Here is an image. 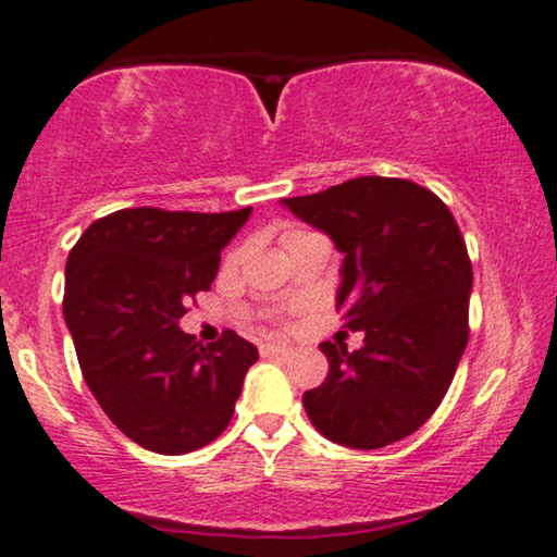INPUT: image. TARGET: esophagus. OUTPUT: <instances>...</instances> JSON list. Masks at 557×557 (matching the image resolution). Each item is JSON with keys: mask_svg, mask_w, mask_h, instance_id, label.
<instances>
[{"mask_svg": "<svg viewBox=\"0 0 557 557\" xmlns=\"http://www.w3.org/2000/svg\"><path fill=\"white\" fill-rule=\"evenodd\" d=\"M293 347L280 345V343H267L261 345V358H280V355H290Z\"/></svg>", "mask_w": 557, "mask_h": 557, "instance_id": "obj_1", "label": "esophagus"}]
</instances>
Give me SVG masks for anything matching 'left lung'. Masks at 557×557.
Listing matches in <instances>:
<instances>
[{
  "label": "left lung",
  "mask_w": 557,
  "mask_h": 557,
  "mask_svg": "<svg viewBox=\"0 0 557 557\" xmlns=\"http://www.w3.org/2000/svg\"><path fill=\"white\" fill-rule=\"evenodd\" d=\"M343 253L337 308L363 347L321 343L324 384L304 394L308 420L350 448H384L418 431L444 399L467 347L472 264L457 220L407 178L360 176L283 199Z\"/></svg>",
  "instance_id": "obj_1"
}]
</instances>
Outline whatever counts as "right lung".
I'll return each mask as SVG.
<instances>
[{"label":"right lung","instance_id":"obj_1","mask_svg":"<svg viewBox=\"0 0 557 557\" xmlns=\"http://www.w3.org/2000/svg\"><path fill=\"white\" fill-rule=\"evenodd\" d=\"M249 214L134 207L96 220L70 251L64 321L85 384L147 451L176 457L218 438L259 360L236 332L205 347L178 326Z\"/></svg>","mask_w":557,"mask_h":557}]
</instances>
